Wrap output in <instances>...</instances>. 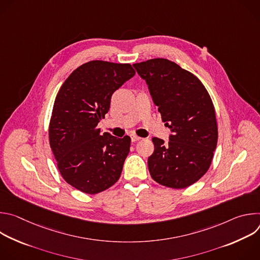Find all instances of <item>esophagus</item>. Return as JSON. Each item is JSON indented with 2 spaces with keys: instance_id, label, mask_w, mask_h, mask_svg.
<instances>
[{
  "instance_id": "esophagus-1",
  "label": "esophagus",
  "mask_w": 260,
  "mask_h": 260,
  "mask_svg": "<svg viewBox=\"0 0 260 260\" xmlns=\"http://www.w3.org/2000/svg\"><path fill=\"white\" fill-rule=\"evenodd\" d=\"M132 142H137V141H139L141 138L140 137H138V136H136V135H133L132 137Z\"/></svg>"
}]
</instances>
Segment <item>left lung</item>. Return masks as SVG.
I'll return each instance as SVG.
<instances>
[{"label":"left lung","mask_w":260,"mask_h":260,"mask_svg":"<svg viewBox=\"0 0 260 260\" xmlns=\"http://www.w3.org/2000/svg\"><path fill=\"white\" fill-rule=\"evenodd\" d=\"M149 88L170 141L153 138L148 169L154 181L182 189L209 170L217 146L218 128L212 100L192 73L166 58L133 64Z\"/></svg>","instance_id":"left-lung-1"}]
</instances>
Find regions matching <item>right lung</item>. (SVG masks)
Listing matches in <instances>:
<instances>
[{
  "label": "right lung",
  "instance_id": "1",
  "mask_svg": "<svg viewBox=\"0 0 260 260\" xmlns=\"http://www.w3.org/2000/svg\"><path fill=\"white\" fill-rule=\"evenodd\" d=\"M129 63L91 60L73 71L54 101L49 143L67 183L95 194L115 184L129 152L131 138L102 135L99 122L111 96L135 76Z\"/></svg>",
  "mask_w": 260,
  "mask_h": 260
}]
</instances>
